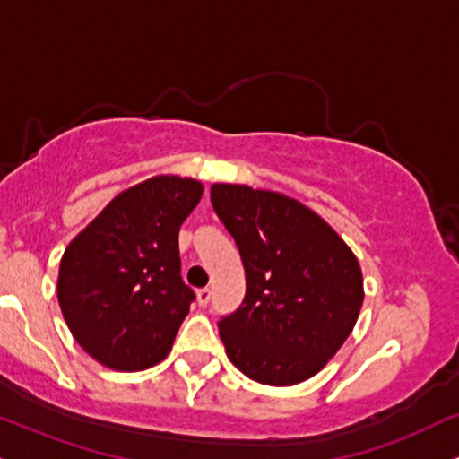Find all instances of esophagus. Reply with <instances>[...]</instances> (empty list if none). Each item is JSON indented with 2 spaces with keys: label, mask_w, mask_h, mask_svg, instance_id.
<instances>
[{
  "label": "esophagus",
  "mask_w": 459,
  "mask_h": 459,
  "mask_svg": "<svg viewBox=\"0 0 459 459\" xmlns=\"http://www.w3.org/2000/svg\"><path fill=\"white\" fill-rule=\"evenodd\" d=\"M211 298H212V291L208 290V287H204V290H197V304H200V307H206V304L211 302Z\"/></svg>",
  "instance_id": "obj_1"
}]
</instances>
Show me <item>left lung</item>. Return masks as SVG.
I'll return each instance as SVG.
<instances>
[{"mask_svg": "<svg viewBox=\"0 0 459 459\" xmlns=\"http://www.w3.org/2000/svg\"><path fill=\"white\" fill-rule=\"evenodd\" d=\"M211 202L247 274L245 299L219 321L230 361L264 385L315 377L358 321V257L319 214L287 195L217 183Z\"/></svg>", "mask_w": 459, "mask_h": 459, "instance_id": "obj_1", "label": "left lung"}]
</instances>
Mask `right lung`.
<instances>
[{
    "label": "right lung",
    "mask_w": 459,
    "mask_h": 459,
    "mask_svg": "<svg viewBox=\"0 0 459 459\" xmlns=\"http://www.w3.org/2000/svg\"><path fill=\"white\" fill-rule=\"evenodd\" d=\"M194 178L155 177L118 194L65 248L56 296L76 342L112 370L166 358L195 293L178 231L200 202Z\"/></svg>",
    "instance_id": "1"
}]
</instances>
